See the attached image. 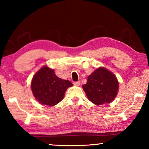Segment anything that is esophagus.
I'll list each match as a JSON object with an SVG mask.
<instances>
[{
	"label": "esophagus",
	"instance_id": "esophagus-1",
	"mask_svg": "<svg viewBox=\"0 0 149 149\" xmlns=\"http://www.w3.org/2000/svg\"><path fill=\"white\" fill-rule=\"evenodd\" d=\"M80 81H76V82H74V85H75V86H79L80 85Z\"/></svg>",
	"mask_w": 149,
	"mask_h": 149
}]
</instances>
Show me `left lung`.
Returning <instances> with one entry per match:
<instances>
[{
	"mask_svg": "<svg viewBox=\"0 0 149 149\" xmlns=\"http://www.w3.org/2000/svg\"><path fill=\"white\" fill-rule=\"evenodd\" d=\"M82 87L91 102L101 105L110 103L116 97L119 82L112 72L99 67L88 76L87 84Z\"/></svg>",
	"mask_w": 149,
	"mask_h": 149,
	"instance_id": "left-lung-1",
	"label": "left lung"
}]
</instances>
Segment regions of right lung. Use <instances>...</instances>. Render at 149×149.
I'll use <instances>...</instances> for the list:
<instances>
[{
	"mask_svg": "<svg viewBox=\"0 0 149 149\" xmlns=\"http://www.w3.org/2000/svg\"><path fill=\"white\" fill-rule=\"evenodd\" d=\"M73 84L57 77L54 70L47 65L39 69L32 78L31 88L34 97L40 104L53 107L63 99L65 92Z\"/></svg>",
	"mask_w": 149,
	"mask_h": 149,
	"instance_id": "add662e5",
	"label": "right lung"
}]
</instances>
